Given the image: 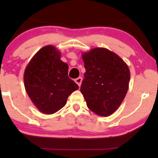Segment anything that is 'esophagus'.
I'll list each match as a JSON object with an SVG mask.
<instances>
[{
    "label": "esophagus",
    "mask_w": 158,
    "mask_h": 158,
    "mask_svg": "<svg viewBox=\"0 0 158 158\" xmlns=\"http://www.w3.org/2000/svg\"><path fill=\"white\" fill-rule=\"evenodd\" d=\"M75 81L76 83L79 85V87L81 86V81H82V78H81V77H78L77 79H75Z\"/></svg>",
    "instance_id": "esophagus-1"
}]
</instances>
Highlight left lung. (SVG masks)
Here are the masks:
<instances>
[{
    "mask_svg": "<svg viewBox=\"0 0 158 158\" xmlns=\"http://www.w3.org/2000/svg\"><path fill=\"white\" fill-rule=\"evenodd\" d=\"M81 56L86 71L80 90L87 106L97 115H111L128 92V65L115 52L103 48H94Z\"/></svg>",
    "mask_w": 158,
    "mask_h": 158,
    "instance_id": "1",
    "label": "left lung"
}]
</instances>
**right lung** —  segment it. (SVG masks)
I'll return each mask as SVG.
<instances>
[{
    "label": "right lung",
    "mask_w": 158,
    "mask_h": 158,
    "mask_svg": "<svg viewBox=\"0 0 158 158\" xmlns=\"http://www.w3.org/2000/svg\"><path fill=\"white\" fill-rule=\"evenodd\" d=\"M61 52L52 45L38 51L23 74L29 97L41 113L52 114L62 108L74 90L79 89L68 77V65L60 59Z\"/></svg>",
    "instance_id": "1"
}]
</instances>
